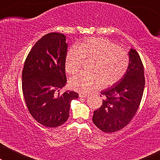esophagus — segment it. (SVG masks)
<instances>
[{
    "mask_svg": "<svg viewBox=\"0 0 160 160\" xmlns=\"http://www.w3.org/2000/svg\"><path fill=\"white\" fill-rule=\"evenodd\" d=\"M88 95H85V94H79V98H87Z\"/></svg>",
    "mask_w": 160,
    "mask_h": 160,
    "instance_id": "34e87169",
    "label": "esophagus"
}]
</instances>
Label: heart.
I'll return each instance as SVG.
<instances>
[{
  "instance_id": "heart-1",
  "label": "heart",
  "mask_w": 160,
  "mask_h": 160,
  "mask_svg": "<svg viewBox=\"0 0 160 160\" xmlns=\"http://www.w3.org/2000/svg\"><path fill=\"white\" fill-rule=\"evenodd\" d=\"M93 61L90 74L80 73L69 81L71 89L87 95L99 88L112 86L125 75L130 63L128 52L119 46L103 38H88L78 45L73 46L67 52L65 69L68 74L79 71L83 61Z\"/></svg>"
}]
</instances>
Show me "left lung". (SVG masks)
Segmentation results:
<instances>
[{"label":"left lung","mask_w":160,"mask_h":160,"mask_svg":"<svg viewBox=\"0 0 160 160\" xmlns=\"http://www.w3.org/2000/svg\"><path fill=\"white\" fill-rule=\"evenodd\" d=\"M130 63L120 81L101 94L102 105L94 111L92 121L105 132H113L128 125L137 112L145 87L143 65L136 50L128 52Z\"/></svg>","instance_id":"obj_1"}]
</instances>
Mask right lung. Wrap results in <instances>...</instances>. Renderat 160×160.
Instances as JSON below:
<instances>
[{"mask_svg": "<svg viewBox=\"0 0 160 160\" xmlns=\"http://www.w3.org/2000/svg\"><path fill=\"white\" fill-rule=\"evenodd\" d=\"M64 34L50 32L37 41L24 65L22 92L29 112L38 123L47 128L62 125L69 117L72 100L78 94L56 91L65 87V60L68 44Z\"/></svg>", "mask_w": 160, "mask_h": 160, "instance_id": "right-lung-1", "label": "right lung"}]
</instances>
